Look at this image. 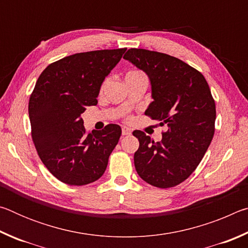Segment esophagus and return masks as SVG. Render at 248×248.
Here are the masks:
<instances>
[{"mask_svg": "<svg viewBox=\"0 0 248 248\" xmlns=\"http://www.w3.org/2000/svg\"><path fill=\"white\" fill-rule=\"evenodd\" d=\"M121 132H123V136H129V134H131V129L128 128V127H124L121 129Z\"/></svg>", "mask_w": 248, "mask_h": 248, "instance_id": "34e87169", "label": "esophagus"}]
</instances>
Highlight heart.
Returning a JSON list of instances; mask_svg holds the SVG:
<instances>
[{"instance_id":"heart-1","label":"heart","mask_w":248,"mask_h":248,"mask_svg":"<svg viewBox=\"0 0 248 248\" xmlns=\"http://www.w3.org/2000/svg\"><path fill=\"white\" fill-rule=\"evenodd\" d=\"M136 75H144L142 72H140V71H137V70H132V71H129V72L127 73V75L125 77H136ZM108 83V78L105 79V81L103 82L102 86H100V91H103L105 89V86H106V84Z\"/></svg>"}]
</instances>
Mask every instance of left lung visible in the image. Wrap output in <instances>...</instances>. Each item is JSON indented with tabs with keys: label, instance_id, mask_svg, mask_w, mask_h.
I'll list each match as a JSON object with an SVG mask.
<instances>
[{
	"label": "left lung",
	"instance_id": "1",
	"mask_svg": "<svg viewBox=\"0 0 248 248\" xmlns=\"http://www.w3.org/2000/svg\"><path fill=\"white\" fill-rule=\"evenodd\" d=\"M124 58L149 75L154 100L145 115L167 127L158 142L140 130L132 132L140 143L137 173L154 187L177 186L197 169L215 134L211 91L198 70L170 54L131 48Z\"/></svg>",
	"mask_w": 248,
	"mask_h": 248
}]
</instances>
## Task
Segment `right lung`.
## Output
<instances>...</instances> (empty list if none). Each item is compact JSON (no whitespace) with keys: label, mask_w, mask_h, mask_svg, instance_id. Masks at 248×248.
<instances>
[{"label":"right lung","mask_w":248,"mask_h":248,"mask_svg":"<svg viewBox=\"0 0 248 248\" xmlns=\"http://www.w3.org/2000/svg\"><path fill=\"white\" fill-rule=\"evenodd\" d=\"M125 48L75 53L50 63L29 97L31 139L41 162L60 182L83 186L103 176L121 136L118 124L86 131L81 114L97 105L105 78Z\"/></svg>","instance_id":"1"}]
</instances>
